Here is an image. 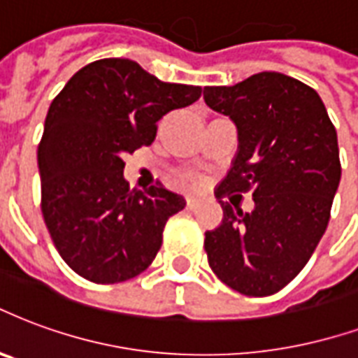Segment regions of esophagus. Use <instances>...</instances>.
Returning <instances> with one entry per match:
<instances>
[{"label": "esophagus", "instance_id": "34e87169", "mask_svg": "<svg viewBox=\"0 0 358 358\" xmlns=\"http://www.w3.org/2000/svg\"><path fill=\"white\" fill-rule=\"evenodd\" d=\"M186 205L189 206V208H197V206L201 205V199L199 197H193V195H189L186 199Z\"/></svg>", "mask_w": 358, "mask_h": 358}]
</instances>
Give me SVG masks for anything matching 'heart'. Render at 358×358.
Instances as JSON below:
<instances>
[{"instance_id": "obj_1", "label": "heart", "mask_w": 358, "mask_h": 358, "mask_svg": "<svg viewBox=\"0 0 358 358\" xmlns=\"http://www.w3.org/2000/svg\"><path fill=\"white\" fill-rule=\"evenodd\" d=\"M182 182H184V184H189V186H199L201 176H197V174H184V176H182Z\"/></svg>"}]
</instances>
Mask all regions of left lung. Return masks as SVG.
<instances>
[{
  "label": "left lung",
  "instance_id": "1",
  "mask_svg": "<svg viewBox=\"0 0 358 358\" xmlns=\"http://www.w3.org/2000/svg\"><path fill=\"white\" fill-rule=\"evenodd\" d=\"M214 112L237 127L239 150L216 195L252 192L254 210L220 201L224 218L205 233L208 266L245 296H271L306 266L340 186L338 134L315 89L262 71L231 87H205Z\"/></svg>",
  "mask_w": 358,
  "mask_h": 358
}]
</instances>
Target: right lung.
<instances>
[{
    "instance_id": "right-lung-1",
    "label": "right lung",
    "mask_w": 358,
    "mask_h": 358,
    "mask_svg": "<svg viewBox=\"0 0 358 358\" xmlns=\"http://www.w3.org/2000/svg\"><path fill=\"white\" fill-rule=\"evenodd\" d=\"M201 92L159 81L129 58H102L51 102L38 145L41 213L58 254L83 279L123 282L155 260L166 220L186 199L159 182L131 189L123 157L152 144L159 119Z\"/></svg>"
}]
</instances>
